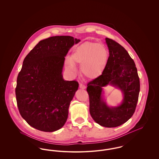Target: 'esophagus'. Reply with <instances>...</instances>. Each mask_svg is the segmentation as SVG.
<instances>
[{"mask_svg": "<svg viewBox=\"0 0 159 159\" xmlns=\"http://www.w3.org/2000/svg\"><path fill=\"white\" fill-rule=\"evenodd\" d=\"M79 86L81 89H85L86 88V86L84 84H83L82 83H79Z\"/></svg>", "mask_w": 159, "mask_h": 159, "instance_id": "1", "label": "esophagus"}]
</instances>
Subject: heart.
Instances as JSON below:
<instances>
[{
  "label": "heart",
  "mask_w": 159,
  "mask_h": 159,
  "mask_svg": "<svg viewBox=\"0 0 159 159\" xmlns=\"http://www.w3.org/2000/svg\"><path fill=\"white\" fill-rule=\"evenodd\" d=\"M108 52L106 46L94 42H84L78 46L67 64L68 71L74 73L75 64L82 65L83 75L89 79L100 76L106 67Z\"/></svg>",
  "instance_id": "obj_1"
}]
</instances>
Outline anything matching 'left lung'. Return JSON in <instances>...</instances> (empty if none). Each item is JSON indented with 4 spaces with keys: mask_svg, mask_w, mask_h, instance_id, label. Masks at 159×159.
Here are the masks:
<instances>
[{
    "mask_svg": "<svg viewBox=\"0 0 159 159\" xmlns=\"http://www.w3.org/2000/svg\"><path fill=\"white\" fill-rule=\"evenodd\" d=\"M110 55L101 75L88 83L89 111L92 119L107 128L119 126L128 120L136 109L140 90L139 78L134 61L127 51L113 39L106 38ZM110 84L124 93L120 106L110 108L102 99V88Z\"/></svg>",
    "mask_w": 159,
    "mask_h": 159,
    "instance_id": "1",
    "label": "left lung"
}]
</instances>
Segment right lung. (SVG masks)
Masks as SVG:
<instances>
[{"mask_svg": "<svg viewBox=\"0 0 159 159\" xmlns=\"http://www.w3.org/2000/svg\"><path fill=\"white\" fill-rule=\"evenodd\" d=\"M79 39L57 36L40 41L23 61L15 95L19 112L27 123L43 132L61 128L79 83L66 81L62 70L68 50Z\"/></svg>", "mask_w": 159, "mask_h": 159, "instance_id": "add662e5", "label": "right lung"}]
</instances>
